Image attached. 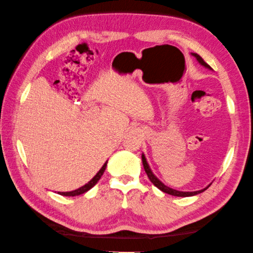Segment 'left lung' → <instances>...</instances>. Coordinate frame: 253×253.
Instances as JSON below:
<instances>
[{
	"label": "left lung",
	"mask_w": 253,
	"mask_h": 253,
	"mask_svg": "<svg viewBox=\"0 0 253 253\" xmlns=\"http://www.w3.org/2000/svg\"><path fill=\"white\" fill-rule=\"evenodd\" d=\"M193 56H194V57H196V59H197L198 61H200V64H201V65H203V66H204V67H206V68H210V69H211V66L206 64L205 61H204V59H203V58H202L200 55H197V53H193ZM142 164H143V168H144V170H146L147 175H148L149 179H150L151 183L154 184L157 188H159L160 190H163L164 193H167V194H169V195L180 196V197L194 196V195H197V194H200V193H202V192H204V190H206V189H208V188L210 187V185H209L208 187H206V188H204V189H201V190H197V192H179V190H176V189L169 188L168 186L164 185V184L161 183V181L158 179V178H157V177L154 175V173H152L151 169L149 168V165H148L147 160H146V158H144V156H143V155H142Z\"/></svg>",
	"instance_id": "1"
}]
</instances>
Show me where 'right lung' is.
<instances>
[{
    "label": "right lung",
    "instance_id": "obj_1",
    "mask_svg": "<svg viewBox=\"0 0 253 253\" xmlns=\"http://www.w3.org/2000/svg\"><path fill=\"white\" fill-rule=\"evenodd\" d=\"M106 165H107V161H106L104 165H103V167L99 169V171L96 173V175H95L92 178V180H89L86 185L82 186L81 188H78L76 190H73V192H59L58 194H60V195H63V196H77V195H81V194L86 193V192H87V190H89L90 188L94 187V186L96 185V183L99 180V178L102 177L103 173H104V170H105V168H106Z\"/></svg>",
    "mask_w": 253,
    "mask_h": 253
}]
</instances>
